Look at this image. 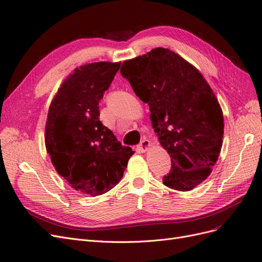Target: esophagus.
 <instances>
[{
    "instance_id": "obj_1",
    "label": "esophagus",
    "mask_w": 262,
    "mask_h": 262,
    "mask_svg": "<svg viewBox=\"0 0 262 262\" xmlns=\"http://www.w3.org/2000/svg\"><path fill=\"white\" fill-rule=\"evenodd\" d=\"M150 146H151V143L148 139H142L138 145V149L140 151H142V152H145V151H147L150 148Z\"/></svg>"
}]
</instances>
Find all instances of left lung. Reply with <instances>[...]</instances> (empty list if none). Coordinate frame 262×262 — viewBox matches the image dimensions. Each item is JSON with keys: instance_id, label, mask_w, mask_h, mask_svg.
Wrapping results in <instances>:
<instances>
[{"instance_id": "8db88e82", "label": "left lung", "mask_w": 262, "mask_h": 262, "mask_svg": "<svg viewBox=\"0 0 262 262\" xmlns=\"http://www.w3.org/2000/svg\"><path fill=\"white\" fill-rule=\"evenodd\" d=\"M121 74L148 103L155 133L171 157L163 184L180 191L195 188L222 147L223 113L212 89L198 70L164 48L123 62Z\"/></svg>"}]
</instances>
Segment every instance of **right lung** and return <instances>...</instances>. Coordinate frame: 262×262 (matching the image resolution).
<instances>
[{
  "label": "right lung",
  "instance_id": "right-lung-1",
  "mask_svg": "<svg viewBox=\"0 0 262 262\" xmlns=\"http://www.w3.org/2000/svg\"><path fill=\"white\" fill-rule=\"evenodd\" d=\"M120 66L97 62L76 69L48 113L46 147L56 172L73 188L91 196L116 186L134 155L99 120V102Z\"/></svg>",
  "mask_w": 262,
  "mask_h": 262
}]
</instances>
